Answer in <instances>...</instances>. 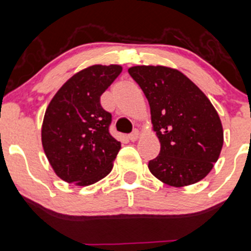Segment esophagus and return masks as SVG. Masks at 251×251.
Here are the masks:
<instances>
[{"label": "esophagus", "instance_id": "1", "mask_svg": "<svg viewBox=\"0 0 251 251\" xmlns=\"http://www.w3.org/2000/svg\"><path fill=\"white\" fill-rule=\"evenodd\" d=\"M139 137V131L138 130H134L132 133L128 134V139H130L131 142H136L137 139H138Z\"/></svg>", "mask_w": 251, "mask_h": 251}]
</instances>
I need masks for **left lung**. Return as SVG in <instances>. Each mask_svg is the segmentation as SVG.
I'll return each instance as SVG.
<instances>
[{
  "label": "left lung",
  "instance_id": "1",
  "mask_svg": "<svg viewBox=\"0 0 251 251\" xmlns=\"http://www.w3.org/2000/svg\"><path fill=\"white\" fill-rule=\"evenodd\" d=\"M128 73L150 105L160 154L149 171L162 183L181 188L202 180L214 167L224 144L214 105L185 75L166 66H133Z\"/></svg>",
  "mask_w": 251,
  "mask_h": 251
}]
</instances>
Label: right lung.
<instances>
[{
  "label": "right lung",
  "mask_w": 251,
  "mask_h": 251,
  "mask_svg": "<svg viewBox=\"0 0 251 251\" xmlns=\"http://www.w3.org/2000/svg\"><path fill=\"white\" fill-rule=\"evenodd\" d=\"M120 65L79 71L55 94L44 114L42 146L50 166L66 183L88 186L109 174L121 144L109 133L112 114L100 103Z\"/></svg>",
  "instance_id": "add662e5"
}]
</instances>
